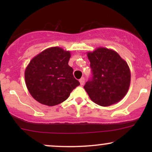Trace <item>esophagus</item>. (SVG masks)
<instances>
[{
    "mask_svg": "<svg viewBox=\"0 0 152 152\" xmlns=\"http://www.w3.org/2000/svg\"><path fill=\"white\" fill-rule=\"evenodd\" d=\"M84 81H85V79H84V78L83 77H82L81 79L79 80V82H80V84L81 85V86H83V83H84Z\"/></svg>",
    "mask_w": 152,
    "mask_h": 152,
    "instance_id": "obj_1",
    "label": "esophagus"
}]
</instances>
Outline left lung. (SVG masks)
Segmentation results:
<instances>
[{
    "label": "left lung",
    "mask_w": 152,
    "mask_h": 152,
    "mask_svg": "<svg viewBox=\"0 0 152 152\" xmlns=\"http://www.w3.org/2000/svg\"><path fill=\"white\" fill-rule=\"evenodd\" d=\"M93 72L91 81L83 88L91 100L102 106L118 103L129 88L131 72L128 64L112 49L99 47L87 52Z\"/></svg>",
    "instance_id": "left-lung-1"
}]
</instances>
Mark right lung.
I'll list each match as a JSON object with an SVG mask.
<instances>
[{
	"instance_id": "obj_1",
	"label": "right lung",
	"mask_w": 152,
	"mask_h": 152,
	"mask_svg": "<svg viewBox=\"0 0 152 152\" xmlns=\"http://www.w3.org/2000/svg\"><path fill=\"white\" fill-rule=\"evenodd\" d=\"M69 50L50 47L31 60L25 70V82L29 93L40 104L58 105L69 98L80 83L69 66Z\"/></svg>"
}]
</instances>
